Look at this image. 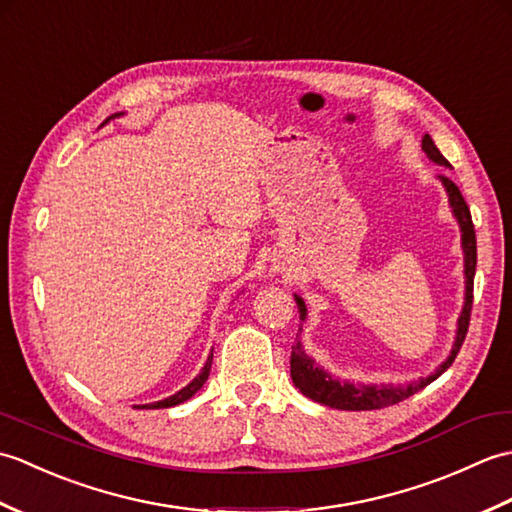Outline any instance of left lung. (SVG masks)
<instances>
[{
  "label": "left lung",
  "instance_id": "left-lung-1",
  "mask_svg": "<svg viewBox=\"0 0 512 512\" xmlns=\"http://www.w3.org/2000/svg\"><path fill=\"white\" fill-rule=\"evenodd\" d=\"M422 149L433 162L438 165L451 167L449 160L440 154V149L433 143L429 134H424L422 138ZM444 189L449 193V202L453 215L458 217L460 222V231H462V248H464V275H466V299H464V308L458 319V336H455V345L451 350V356L444 361L436 374H431L427 378H420L411 385H354V383H341V380L332 378L328 372L312 361V358L303 352L301 341H295L292 345V354H290V376L295 387L303 396H308L314 402H321L325 407L332 409H343V411H372V409H383L391 407L396 402L405 400L409 396L416 394V391L424 389L429 383H433L440 374L447 372V369L453 365L455 356H458L460 347L466 339V332H469V323H471V308H473V279H475V266H477V242H475V226L471 220V211L469 204L464 202L462 193L451 178L440 176ZM297 299L299 306V319L306 321V303H303L301 297ZM301 330V328H299Z\"/></svg>",
  "mask_w": 512,
  "mask_h": 512
}]
</instances>
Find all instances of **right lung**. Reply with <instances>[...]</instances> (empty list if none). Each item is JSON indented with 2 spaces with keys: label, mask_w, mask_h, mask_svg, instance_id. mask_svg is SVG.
I'll return each instance as SVG.
<instances>
[{
  "label": "right lung",
  "mask_w": 512,
  "mask_h": 512,
  "mask_svg": "<svg viewBox=\"0 0 512 512\" xmlns=\"http://www.w3.org/2000/svg\"><path fill=\"white\" fill-rule=\"evenodd\" d=\"M114 116H118V114H114ZM114 116H110V118H114ZM110 118H107V121H110ZM105 121V123H107ZM211 363H213V354L209 356V361H206V365H204V369L202 372L195 376L191 383L184 387V389H180L178 394H173V396H169V398H165V400H158V402H151V405H143V407H136V409H167V407H173V405H180V402H184V400H189L195 391H198L204 383H206V378H209V372H211Z\"/></svg>",
  "instance_id": "obj_1"
}]
</instances>
